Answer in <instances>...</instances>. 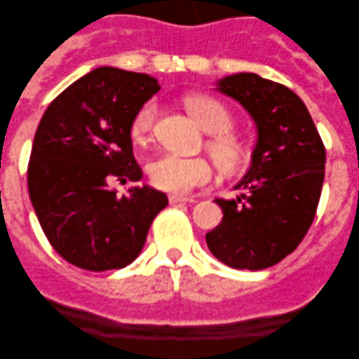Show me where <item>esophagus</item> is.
<instances>
[{
  "label": "esophagus",
  "instance_id": "34e87169",
  "mask_svg": "<svg viewBox=\"0 0 359 359\" xmlns=\"http://www.w3.org/2000/svg\"><path fill=\"white\" fill-rule=\"evenodd\" d=\"M168 201L172 203V205H175V203H193L194 200H191V198L187 196H182V194H170Z\"/></svg>",
  "mask_w": 359,
  "mask_h": 359
}]
</instances>
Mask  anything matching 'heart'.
I'll return each instance as SVG.
<instances>
[{"label":"heart","mask_w":359,"mask_h":359,"mask_svg":"<svg viewBox=\"0 0 359 359\" xmlns=\"http://www.w3.org/2000/svg\"><path fill=\"white\" fill-rule=\"evenodd\" d=\"M187 112L196 119L198 125L210 133L206 139V151L213 158L222 173H236L248 163V146L241 135L229 130L233 116L220 100L208 95H187L184 99ZM158 107L154 102H146L130 125L133 142L146 144L153 133ZM147 173L158 189L170 193H189L194 187L208 182L213 175L212 163L206 158H180L175 154H161L147 166Z\"/></svg>","instance_id":"heart-1"}]
</instances>
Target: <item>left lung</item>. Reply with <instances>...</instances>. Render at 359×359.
<instances>
[{"instance_id": "obj_1", "label": "left lung", "mask_w": 359, "mask_h": 359, "mask_svg": "<svg viewBox=\"0 0 359 359\" xmlns=\"http://www.w3.org/2000/svg\"><path fill=\"white\" fill-rule=\"evenodd\" d=\"M257 126L252 163L234 189L215 200L222 222L206 233L210 252L234 269L260 271L299 247L313 224L325 179V146L306 104L290 88L238 72L215 83Z\"/></svg>"}]
</instances>
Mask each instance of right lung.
<instances>
[{
  "label": "right lung",
  "instance_id": "right-lung-1",
  "mask_svg": "<svg viewBox=\"0 0 359 359\" xmlns=\"http://www.w3.org/2000/svg\"><path fill=\"white\" fill-rule=\"evenodd\" d=\"M158 79L116 67L90 71L43 114L32 142L27 187L50 245L86 271L121 269L137 259L154 217L168 205L161 191L112 180L142 179L130 125L158 93Z\"/></svg>",
  "mask_w": 359,
  "mask_h": 359
}]
</instances>
